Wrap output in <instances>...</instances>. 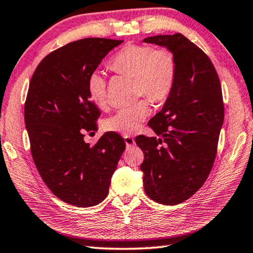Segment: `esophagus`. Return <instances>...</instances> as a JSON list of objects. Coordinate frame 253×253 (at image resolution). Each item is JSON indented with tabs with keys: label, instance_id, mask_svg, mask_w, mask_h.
<instances>
[{
	"label": "esophagus",
	"instance_id": "obj_1",
	"mask_svg": "<svg viewBox=\"0 0 253 253\" xmlns=\"http://www.w3.org/2000/svg\"><path fill=\"white\" fill-rule=\"evenodd\" d=\"M124 142H126V147L130 148V147H133L135 144V141L133 138H131V136H127V135H124Z\"/></svg>",
	"mask_w": 253,
	"mask_h": 253
}]
</instances>
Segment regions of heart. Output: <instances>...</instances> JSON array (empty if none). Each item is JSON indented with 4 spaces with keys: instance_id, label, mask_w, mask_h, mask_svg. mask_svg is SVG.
<instances>
[{
    "instance_id": "obj_1",
    "label": "heart",
    "mask_w": 253,
    "mask_h": 253,
    "mask_svg": "<svg viewBox=\"0 0 253 253\" xmlns=\"http://www.w3.org/2000/svg\"><path fill=\"white\" fill-rule=\"evenodd\" d=\"M114 72L136 78L138 92L154 103H163L174 87L178 63L169 48H156L147 44H129L122 47L110 60ZM87 93L97 106L106 104V80L99 71L87 79ZM151 113L147 100H141L127 108L119 110L105 121V129L130 135L140 129L141 124Z\"/></svg>"
}]
</instances>
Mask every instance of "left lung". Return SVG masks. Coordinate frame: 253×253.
<instances>
[{"instance_id":"left-lung-1","label":"left lung","mask_w":253,"mask_h":253,"mask_svg":"<svg viewBox=\"0 0 253 253\" xmlns=\"http://www.w3.org/2000/svg\"><path fill=\"white\" fill-rule=\"evenodd\" d=\"M143 42L169 48L178 63L171 95L149 121L157 136L135 138L144 153L145 193L174 206L193 196L213 167L224 119L222 90L211 60L184 35H156Z\"/></svg>"}]
</instances>
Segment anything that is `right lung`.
<instances>
[{
    "label": "right lung",
    "instance_id": "1",
    "mask_svg": "<svg viewBox=\"0 0 253 253\" xmlns=\"http://www.w3.org/2000/svg\"><path fill=\"white\" fill-rule=\"evenodd\" d=\"M121 40L87 38L51 52L31 78L24 105L31 153L44 183L62 201L85 208L109 193L126 149L122 136L106 132L90 147L84 133L96 131L100 111L87 79Z\"/></svg>",
    "mask_w": 253,
    "mask_h": 253
}]
</instances>
